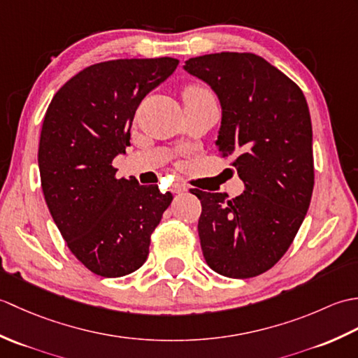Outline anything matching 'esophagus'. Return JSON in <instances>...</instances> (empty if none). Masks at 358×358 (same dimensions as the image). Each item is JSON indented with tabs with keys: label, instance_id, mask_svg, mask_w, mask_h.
<instances>
[{
	"label": "esophagus",
	"instance_id": "1",
	"mask_svg": "<svg viewBox=\"0 0 358 358\" xmlns=\"http://www.w3.org/2000/svg\"><path fill=\"white\" fill-rule=\"evenodd\" d=\"M187 191V186L183 183H173L172 185V192L173 194H185Z\"/></svg>",
	"mask_w": 358,
	"mask_h": 358
}]
</instances>
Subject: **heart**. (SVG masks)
<instances>
[{
  "label": "heart",
  "instance_id": "b5f03b06",
  "mask_svg": "<svg viewBox=\"0 0 358 358\" xmlns=\"http://www.w3.org/2000/svg\"><path fill=\"white\" fill-rule=\"evenodd\" d=\"M210 92L203 86L199 85H191L185 89L183 92V100H191V98H199V96H204V95H209Z\"/></svg>",
  "mask_w": 358,
  "mask_h": 358
}]
</instances>
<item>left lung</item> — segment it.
Returning a JSON list of instances; mask_svg holds the SVG:
<instances>
[{"label":"left lung","mask_w":358,"mask_h":358,"mask_svg":"<svg viewBox=\"0 0 358 358\" xmlns=\"http://www.w3.org/2000/svg\"><path fill=\"white\" fill-rule=\"evenodd\" d=\"M185 71L206 81L222 103L220 155L245 192L192 194L201 201L199 235L210 269L231 278L269 271L286 254L313 196V126L301 89L248 52L195 57Z\"/></svg>","instance_id":"obj_1"}]
</instances>
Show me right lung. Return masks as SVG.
I'll list each match as a JSON object with an SVG mask.
<instances>
[{
    "instance_id": "add662e5",
    "label": "right lung",
    "mask_w": 358,
    "mask_h": 358,
    "mask_svg": "<svg viewBox=\"0 0 358 358\" xmlns=\"http://www.w3.org/2000/svg\"><path fill=\"white\" fill-rule=\"evenodd\" d=\"M178 59H112L86 67L45 110L38 166L45 204L67 248L96 275L141 268L150 235L172 194L117 178L113 158L131 146L141 100L177 69Z\"/></svg>"
}]
</instances>
